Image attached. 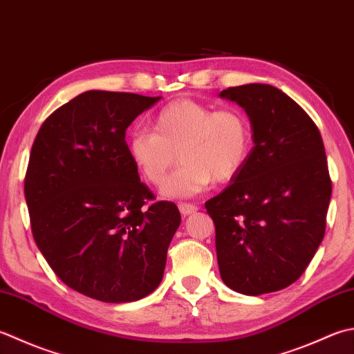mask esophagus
<instances>
[{
  "label": "esophagus",
  "mask_w": 354,
  "mask_h": 354,
  "mask_svg": "<svg viewBox=\"0 0 354 354\" xmlns=\"http://www.w3.org/2000/svg\"><path fill=\"white\" fill-rule=\"evenodd\" d=\"M178 207H179V212H181L184 216H187V214L195 213L198 210V207L195 204H190V203H179Z\"/></svg>",
  "instance_id": "obj_1"
}]
</instances>
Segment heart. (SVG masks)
I'll return each instance as SVG.
<instances>
[{"label": "heart", "instance_id": "1", "mask_svg": "<svg viewBox=\"0 0 354 354\" xmlns=\"http://www.w3.org/2000/svg\"><path fill=\"white\" fill-rule=\"evenodd\" d=\"M151 129L130 135L129 158L145 181L161 187L179 153L181 167L164 187L167 196H193L213 181H232L252 151L250 121L236 107L214 110L209 104L179 98L159 110Z\"/></svg>", "mask_w": 354, "mask_h": 354}]
</instances>
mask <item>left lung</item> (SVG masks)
Masks as SVG:
<instances>
[{
  "mask_svg": "<svg viewBox=\"0 0 354 354\" xmlns=\"http://www.w3.org/2000/svg\"><path fill=\"white\" fill-rule=\"evenodd\" d=\"M252 122L253 149L232 184L205 203L227 287L259 296L292 286L324 239L331 179L313 120L268 84L228 87Z\"/></svg>",
  "mask_w": 354,
  "mask_h": 354,
  "instance_id": "8db88e82",
  "label": "left lung"
}]
</instances>
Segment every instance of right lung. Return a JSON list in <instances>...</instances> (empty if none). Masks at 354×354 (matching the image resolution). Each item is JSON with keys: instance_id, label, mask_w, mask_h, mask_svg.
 Returning <instances> with one entry per match:
<instances>
[{"instance_id": "obj_1", "label": "right lung", "mask_w": 354, "mask_h": 354, "mask_svg": "<svg viewBox=\"0 0 354 354\" xmlns=\"http://www.w3.org/2000/svg\"><path fill=\"white\" fill-rule=\"evenodd\" d=\"M161 96L88 90L35 138L24 179L33 239L55 274L96 301L133 302L162 281L178 207L140 181L126 130Z\"/></svg>"}]
</instances>
